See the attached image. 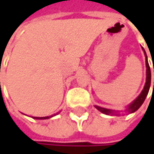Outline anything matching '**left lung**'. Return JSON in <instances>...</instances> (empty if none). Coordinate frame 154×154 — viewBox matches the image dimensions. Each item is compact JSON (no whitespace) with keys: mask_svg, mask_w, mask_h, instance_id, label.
Instances as JSON below:
<instances>
[{"mask_svg":"<svg viewBox=\"0 0 154 154\" xmlns=\"http://www.w3.org/2000/svg\"><path fill=\"white\" fill-rule=\"evenodd\" d=\"M144 51V50H143ZM144 54H145V63H146V82H145V85H144V87L142 91V93L140 94L138 97L128 107L127 109V111L129 112V113H132V112H135L136 110H137L139 108L141 107V105L143 104V103L144 102L147 94H148V92H149V89H150V85H151V69H150V66H149V63H148V60H147V56H146V53L144 51ZM153 72H154V66H153ZM153 89H154V82H153ZM96 109L98 110H100L101 112L104 113V114H107V115H113V114H117L119 113V111H115V110H111V109H104V108L99 107V106H95ZM119 115V114H118Z\"/></svg>","mask_w":154,"mask_h":154,"instance_id":"left-lung-1","label":"left lung"}]
</instances>
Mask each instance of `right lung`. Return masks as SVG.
Instances as JSON below:
<instances>
[{
  "instance_id": "add662e5",
  "label": "right lung",
  "mask_w": 154,
  "mask_h": 154,
  "mask_svg": "<svg viewBox=\"0 0 154 154\" xmlns=\"http://www.w3.org/2000/svg\"><path fill=\"white\" fill-rule=\"evenodd\" d=\"M52 117V116H51ZM34 119H49V117H42V118H37V117H34Z\"/></svg>"
}]
</instances>
